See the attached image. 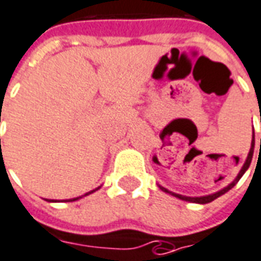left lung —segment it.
I'll use <instances>...</instances> for the list:
<instances>
[{
    "instance_id": "1",
    "label": "left lung",
    "mask_w": 261,
    "mask_h": 261,
    "mask_svg": "<svg viewBox=\"0 0 261 261\" xmlns=\"http://www.w3.org/2000/svg\"><path fill=\"white\" fill-rule=\"evenodd\" d=\"M260 149H261V140H260ZM253 152H254V130H253V137H251V145H250V151H249V154H247V158H246L245 164H243V167L240 168V171H239L238 176L233 179L227 187H225L223 189H220V191H218V192H215V194H211V195H205V196H185V195H179V194H175V192H172V191H168L167 188L161 187L160 184H158V187H160V189H161L162 192H167V194L172 195V196H175V198H178V199L181 200H187V202H192V203H200V205H203V203H209V202H212V200H215L216 198H219V196H222L223 194H226L227 191H230L236 184L239 182V179L243 176V174H245L246 171L249 169V167H250V162H251V158H253Z\"/></svg>"
}]
</instances>
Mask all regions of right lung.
Here are the masks:
<instances>
[{
	"instance_id": "1",
	"label": "right lung",
	"mask_w": 261,
	"mask_h": 261,
	"mask_svg": "<svg viewBox=\"0 0 261 261\" xmlns=\"http://www.w3.org/2000/svg\"><path fill=\"white\" fill-rule=\"evenodd\" d=\"M97 189H100V187H99V188H96V189H93V191H89V192H87V194L82 195V196H77V198H72V199H63V200L45 199V200H48V202H73V200H77V199H80V198H83V196H87V195H90V194H93V192H96V191H97Z\"/></svg>"
}]
</instances>
